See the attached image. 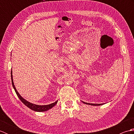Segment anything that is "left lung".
Masks as SVG:
<instances>
[{
    "instance_id": "left-lung-1",
    "label": "left lung",
    "mask_w": 134,
    "mask_h": 134,
    "mask_svg": "<svg viewBox=\"0 0 134 134\" xmlns=\"http://www.w3.org/2000/svg\"><path fill=\"white\" fill-rule=\"evenodd\" d=\"M83 103L85 104H87V105H93V106H99V105H103L104 104H90V103H87V102H85L83 101H82Z\"/></svg>"
}]
</instances>
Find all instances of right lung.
Returning <instances> with one entry per match:
<instances>
[{
    "label": "right lung",
    "mask_w": 134,
    "mask_h": 134,
    "mask_svg": "<svg viewBox=\"0 0 134 134\" xmlns=\"http://www.w3.org/2000/svg\"><path fill=\"white\" fill-rule=\"evenodd\" d=\"M11 82H12L13 86L14 89L15 90V92L17 96L18 97V98H19L20 100L23 102V103L26 105V107L30 108V109H32L34 111H36V112H45V111H47L48 110L51 109L52 108H53L57 104V102H58V101H56V102H53V103H52L49 105H36V104L31 103V102L27 101V100H26V99H24L21 95L19 94V93L17 92L16 88L15 86H14V84L12 70H11Z\"/></svg>",
    "instance_id": "1"
}]
</instances>
